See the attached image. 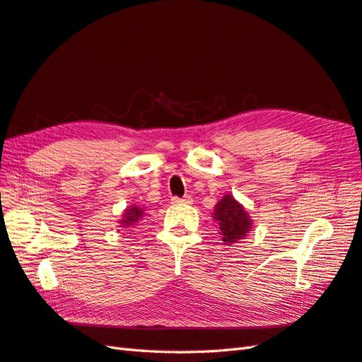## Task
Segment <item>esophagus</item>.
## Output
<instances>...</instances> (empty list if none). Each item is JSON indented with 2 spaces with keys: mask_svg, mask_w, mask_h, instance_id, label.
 I'll return each instance as SVG.
<instances>
[{
  "mask_svg": "<svg viewBox=\"0 0 362 362\" xmlns=\"http://www.w3.org/2000/svg\"><path fill=\"white\" fill-rule=\"evenodd\" d=\"M191 202H192V199L189 196L183 197V199H179V197H174L173 199V203H185V205H188V203H191Z\"/></svg>",
  "mask_w": 362,
  "mask_h": 362,
  "instance_id": "esophagus-1",
  "label": "esophagus"
}]
</instances>
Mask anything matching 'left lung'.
Listing matches in <instances>:
<instances>
[{
    "label": "left lung",
    "mask_w": 362,
    "mask_h": 362,
    "mask_svg": "<svg viewBox=\"0 0 362 362\" xmlns=\"http://www.w3.org/2000/svg\"><path fill=\"white\" fill-rule=\"evenodd\" d=\"M214 220L218 223L223 242L226 245H233L242 240L252 225L247 212L230 194L225 196L216 205Z\"/></svg>",
    "instance_id": "8db88e82"
}]
</instances>
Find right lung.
I'll list each match as a JSON object with an SVG mask.
<instances>
[{
	"instance_id": "right-lung-1",
	"label": "right lung",
	"mask_w": 362,
	"mask_h": 362,
	"mask_svg": "<svg viewBox=\"0 0 362 362\" xmlns=\"http://www.w3.org/2000/svg\"><path fill=\"white\" fill-rule=\"evenodd\" d=\"M141 217H144V209L139 206H132L129 209H127V212L124 214V220L120 221H122V225L125 228H128L129 225H134Z\"/></svg>"
}]
</instances>
